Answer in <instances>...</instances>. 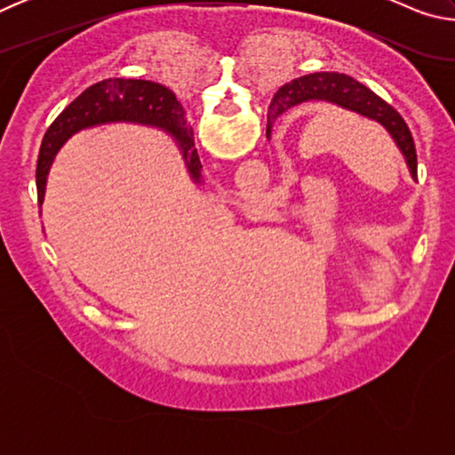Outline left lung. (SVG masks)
Segmentation results:
<instances>
[{
    "instance_id": "left-lung-1",
    "label": "left lung",
    "mask_w": 455,
    "mask_h": 455,
    "mask_svg": "<svg viewBox=\"0 0 455 455\" xmlns=\"http://www.w3.org/2000/svg\"><path fill=\"white\" fill-rule=\"evenodd\" d=\"M276 114L289 110L291 106L311 102V100H327L341 108H347L361 114V116L371 118L387 130L389 136L394 138L397 148L405 156V163L410 166L413 179H418V154H415V144L410 128L405 120L391 108L387 102H383L379 96H375L371 90L351 76L337 74V72H317L309 76L284 84L276 92ZM271 130L267 126V136Z\"/></svg>"
}]
</instances>
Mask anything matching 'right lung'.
<instances>
[{"label":"right lung","mask_w":455,"mask_h":455,"mask_svg":"<svg viewBox=\"0 0 455 455\" xmlns=\"http://www.w3.org/2000/svg\"><path fill=\"white\" fill-rule=\"evenodd\" d=\"M271 110H275L276 116V96L273 98ZM120 120L154 122V124L163 126L168 134H172L179 140L188 171L198 180L203 164H200L198 152L195 148V134H192V128L184 118L182 106L172 92L164 88L163 84L150 80L110 78L84 90L53 120V124L45 132L36 168L37 204L42 206L44 203L45 179H48L53 156L61 148V144L82 128Z\"/></svg>","instance_id":"right-lung-1"}]
</instances>
